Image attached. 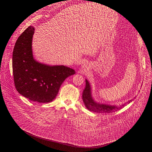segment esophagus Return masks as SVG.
<instances>
[{"mask_svg":"<svg viewBox=\"0 0 152 152\" xmlns=\"http://www.w3.org/2000/svg\"><path fill=\"white\" fill-rule=\"evenodd\" d=\"M82 69H83L84 70H86V69H88V67H89V66H88V63H86V62H84V63H83L82 66Z\"/></svg>","mask_w":152,"mask_h":152,"instance_id":"esophagus-1","label":"esophagus"}]
</instances>
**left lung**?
Wrapping results in <instances>:
<instances>
[{
  "label": "left lung",
  "instance_id": "1",
  "mask_svg": "<svg viewBox=\"0 0 152 152\" xmlns=\"http://www.w3.org/2000/svg\"><path fill=\"white\" fill-rule=\"evenodd\" d=\"M86 85L84 90L83 91L82 98L84 104L87 109L92 112L98 113H110L114 111H117L121 110V108L125 106L126 103H130L132 99H131L126 103H124L121 106H112L107 105L105 104H100L96 103L94 101L91 96V91L90 85L87 80H85Z\"/></svg>",
  "mask_w": 152,
  "mask_h": 152
}]
</instances>
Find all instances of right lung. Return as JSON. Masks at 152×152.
Masks as SVG:
<instances>
[{
    "mask_svg": "<svg viewBox=\"0 0 152 152\" xmlns=\"http://www.w3.org/2000/svg\"><path fill=\"white\" fill-rule=\"evenodd\" d=\"M34 33V28L30 26L15 42L12 57L14 83L24 97L49 103L55 99L63 82L75 72L64 66H50L36 61L31 46Z\"/></svg>",
    "mask_w": 152,
    "mask_h": 152,
    "instance_id": "1",
    "label": "right lung"
}]
</instances>
